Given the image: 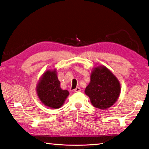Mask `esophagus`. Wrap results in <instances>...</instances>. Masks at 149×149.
Returning a JSON list of instances; mask_svg holds the SVG:
<instances>
[{
	"label": "esophagus",
	"instance_id": "34e87169",
	"mask_svg": "<svg viewBox=\"0 0 149 149\" xmlns=\"http://www.w3.org/2000/svg\"><path fill=\"white\" fill-rule=\"evenodd\" d=\"M80 91H81V88H79V87H77V88L74 90V92H78Z\"/></svg>",
	"mask_w": 149,
	"mask_h": 149
}]
</instances>
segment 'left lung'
<instances>
[{"instance_id": "left-lung-1", "label": "left lung", "mask_w": 149, "mask_h": 149, "mask_svg": "<svg viewBox=\"0 0 149 149\" xmlns=\"http://www.w3.org/2000/svg\"><path fill=\"white\" fill-rule=\"evenodd\" d=\"M120 90V83L111 71L105 66H99L92 71L85 92L94 107L106 109L116 102Z\"/></svg>"}]
</instances>
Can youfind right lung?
<instances>
[{
    "mask_svg": "<svg viewBox=\"0 0 149 149\" xmlns=\"http://www.w3.org/2000/svg\"><path fill=\"white\" fill-rule=\"evenodd\" d=\"M37 95L46 106L58 109L63 106L69 95V92L63 90L57 77L56 70L47 71L37 86Z\"/></svg>",
    "mask_w": 149,
    "mask_h": 149,
    "instance_id": "add662e5",
    "label": "right lung"
}]
</instances>
